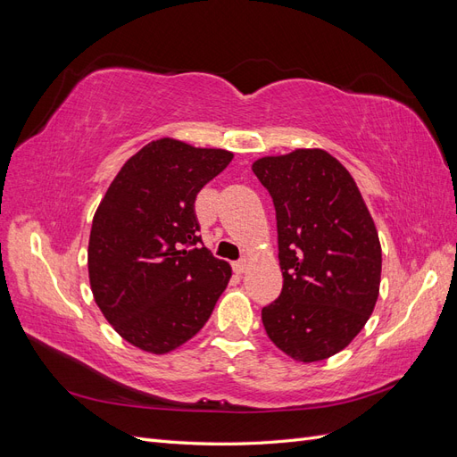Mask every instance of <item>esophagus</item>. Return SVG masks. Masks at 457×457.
<instances>
[{
    "label": "esophagus",
    "mask_w": 457,
    "mask_h": 457,
    "mask_svg": "<svg viewBox=\"0 0 457 457\" xmlns=\"http://www.w3.org/2000/svg\"><path fill=\"white\" fill-rule=\"evenodd\" d=\"M247 269V261L245 259H240V261H234L232 262V270L237 274H244Z\"/></svg>",
    "instance_id": "1"
}]
</instances>
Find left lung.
<instances>
[{
	"instance_id": "8db88e82",
	"label": "left lung",
	"mask_w": 457,
	"mask_h": 457,
	"mask_svg": "<svg viewBox=\"0 0 457 457\" xmlns=\"http://www.w3.org/2000/svg\"><path fill=\"white\" fill-rule=\"evenodd\" d=\"M278 228L282 294L262 307L270 341L299 362L337 354L376 307L381 244L354 179L320 148L259 158Z\"/></svg>"
}]
</instances>
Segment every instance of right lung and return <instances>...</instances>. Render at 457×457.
<instances>
[{
	"mask_svg": "<svg viewBox=\"0 0 457 457\" xmlns=\"http://www.w3.org/2000/svg\"><path fill=\"white\" fill-rule=\"evenodd\" d=\"M232 152L158 139L131 156L93 217L87 267L95 303L141 351L181 347L212 316L230 265L204 247L198 192Z\"/></svg>",
	"mask_w": 457,
	"mask_h": 457,
	"instance_id": "add662e5",
	"label": "right lung"
}]
</instances>
